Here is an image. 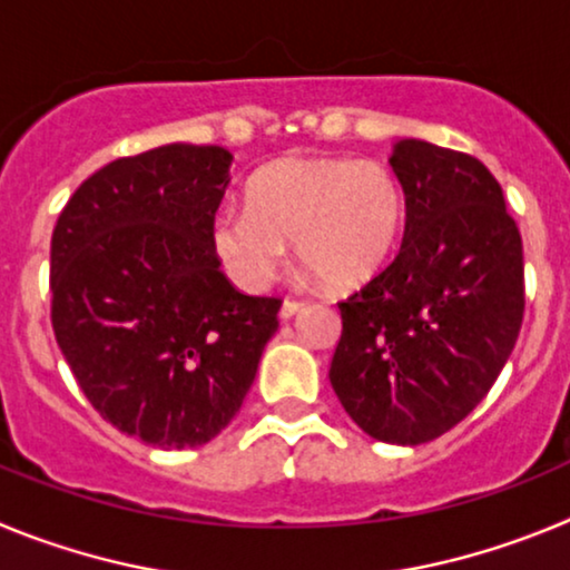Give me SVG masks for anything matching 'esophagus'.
<instances>
[{
  "label": "esophagus",
  "instance_id": "1",
  "mask_svg": "<svg viewBox=\"0 0 570 570\" xmlns=\"http://www.w3.org/2000/svg\"><path fill=\"white\" fill-rule=\"evenodd\" d=\"M302 311V302L299 299H285L282 302V308H279V316L282 320H291V316H296Z\"/></svg>",
  "mask_w": 570,
  "mask_h": 570
}]
</instances>
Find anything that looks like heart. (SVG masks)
<instances>
[{
  "label": "heart",
  "mask_w": 570,
  "mask_h": 570,
  "mask_svg": "<svg viewBox=\"0 0 570 570\" xmlns=\"http://www.w3.org/2000/svg\"><path fill=\"white\" fill-rule=\"evenodd\" d=\"M248 210L214 219V250L245 291L268 288L294 239L302 265L331 288H356L385 268L405 223L396 174L376 159H282L254 176Z\"/></svg>",
  "instance_id": "obj_1"
}]
</instances>
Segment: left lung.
<instances>
[{
	"mask_svg": "<svg viewBox=\"0 0 570 570\" xmlns=\"http://www.w3.org/2000/svg\"><path fill=\"white\" fill-rule=\"evenodd\" d=\"M391 168L405 236L394 262L340 302L328 376L365 434L422 445L480 405L517 345L522 236L480 159L402 139Z\"/></svg>",
	"mask_w": 570,
	"mask_h": 570,
	"instance_id": "left-lung-1",
	"label": "left lung"
}]
</instances>
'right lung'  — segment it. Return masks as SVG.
Segmentation results:
<instances>
[{
    "mask_svg": "<svg viewBox=\"0 0 570 570\" xmlns=\"http://www.w3.org/2000/svg\"><path fill=\"white\" fill-rule=\"evenodd\" d=\"M234 156L163 145L88 176L50 236V322L105 422L156 448L214 440L254 385L279 296L219 271L216 210Z\"/></svg>",
    "mask_w": 570,
    "mask_h": 570,
    "instance_id": "add662e5",
    "label": "right lung"
}]
</instances>
